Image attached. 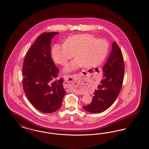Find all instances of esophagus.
Wrapping results in <instances>:
<instances>
[{"instance_id": "34e87169", "label": "esophagus", "mask_w": 149, "mask_h": 149, "mask_svg": "<svg viewBox=\"0 0 149 149\" xmlns=\"http://www.w3.org/2000/svg\"><path fill=\"white\" fill-rule=\"evenodd\" d=\"M78 74H73V75H66L65 76V87L67 88L68 87V86H70L71 87H74L76 86V84L78 81Z\"/></svg>"}]
</instances>
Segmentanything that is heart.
I'll list each match as a JSON object with an SVG mask.
<instances>
[{
  "label": "heart",
  "instance_id": "heart-1",
  "mask_svg": "<svg viewBox=\"0 0 149 149\" xmlns=\"http://www.w3.org/2000/svg\"><path fill=\"white\" fill-rule=\"evenodd\" d=\"M108 51V45L104 40L79 34L69 37L64 44L55 45L51 55L56 63L65 65L74 54L76 58L64 69L65 72H71L83 66L89 68L98 65L104 60Z\"/></svg>",
  "mask_w": 149,
  "mask_h": 149
}]
</instances>
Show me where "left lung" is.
I'll list each match as a JSON object with an SVG mask.
<instances>
[{
	"mask_svg": "<svg viewBox=\"0 0 149 149\" xmlns=\"http://www.w3.org/2000/svg\"><path fill=\"white\" fill-rule=\"evenodd\" d=\"M103 67V79L94 92L92 102L83 109L92 113L102 112L109 108L120 92L124 75V62L121 50L116 42Z\"/></svg>",
	"mask_w": 149,
	"mask_h": 149,
	"instance_id": "8db88e82",
	"label": "left lung"
}]
</instances>
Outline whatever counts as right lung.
<instances>
[{
  "label": "right lung",
  "mask_w": 149,
  "mask_h": 149,
  "mask_svg": "<svg viewBox=\"0 0 149 149\" xmlns=\"http://www.w3.org/2000/svg\"><path fill=\"white\" fill-rule=\"evenodd\" d=\"M57 32L41 34L28 51L22 66V86L28 100L38 110L52 113L60 109L66 93L63 79L53 81L58 69L51 58V42Z\"/></svg>",
  "instance_id": "1"
}]
</instances>
